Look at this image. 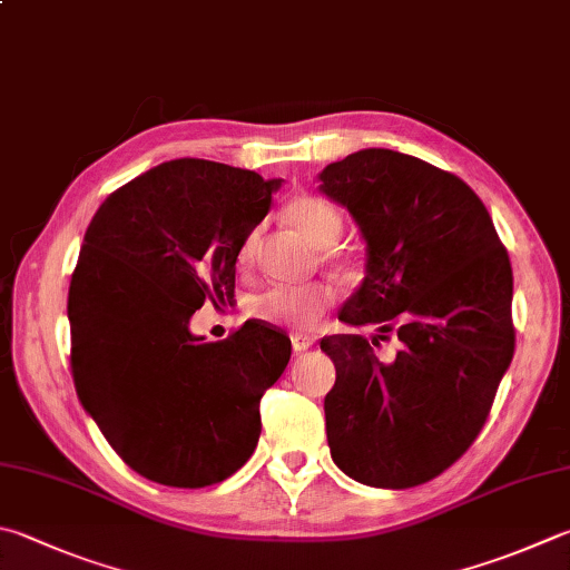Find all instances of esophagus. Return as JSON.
Returning a JSON list of instances; mask_svg holds the SVG:
<instances>
[{
  "instance_id": "obj_1",
  "label": "esophagus",
  "mask_w": 570,
  "mask_h": 570,
  "mask_svg": "<svg viewBox=\"0 0 570 570\" xmlns=\"http://www.w3.org/2000/svg\"><path fill=\"white\" fill-rule=\"evenodd\" d=\"M313 337H307V335H297V332H295V335H293V350L295 352H305V350H309V347H313Z\"/></svg>"
}]
</instances>
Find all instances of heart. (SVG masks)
I'll list each match as a JSON object with an SVG mask.
<instances>
[{
    "label": "heart",
    "mask_w": 570,
    "mask_h": 570,
    "mask_svg": "<svg viewBox=\"0 0 570 570\" xmlns=\"http://www.w3.org/2000/svg\"><path fill=\"white\" fill-rule=\"evenodd\" d=\"M285 218L303 238L320 250L332 248L342 235V213L327 198L315 193H303L285 206ZM257 250V233L243 240L238 263L250 267ZM335 303V289L330 285H305V287H271L263 295L253 297L250 315L267 325L287 327L295 332L313 330L322 315Z\"/></svg>",
    "instance_id": "1"
}]
</instances>
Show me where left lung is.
I'll return each instance as SVG.
<instances>
[{"instance_id":"8db88e82","label":"left lung","mask_w":570,"mask_h":570,"mask_svg":"<svg viewBox=\"0 0 570 570\" xmlns=\"http://www.w3.org/2000/svg\"><path fill=\"white\" fill-rule=\"evenodd\" d=\"M317 178L367 245L340 320L377 325L372 342H320L337 370L325 396L330 454L360 484L419 487L471 446L511 364L509 253L476 193L422 158L362 148ZM386 331L403 342L394 361L373 352Z\"/></svg>"}]
</instances>
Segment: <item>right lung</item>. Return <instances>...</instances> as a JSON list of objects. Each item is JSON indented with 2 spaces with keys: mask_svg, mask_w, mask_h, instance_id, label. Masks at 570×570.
<instances>
[{
  "mask_svg": "<svg viewBox=\"0 0 570 570\" xmlns=\"http://www.w3.org/2000/svg\"><path fill=\"white\" fill-rule=\"evenodd\" d=\"M281 186L176 158L114 190L86 228L69 285L73 384L114 452L156 484H218L255 452L289 337L248 320L206 342L190 317L233 295L240 245Z\"/></svg>",
  "mask_w": 570,
  "mask_h": 570,
  "instance_id": "right-lung-1",
  "label": "right lung"
}]
</instances>
